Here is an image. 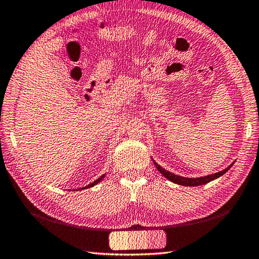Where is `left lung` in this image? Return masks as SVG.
<instances>
[{
    "mask_svg": "<svg viewBox=\"0 0 259 259\" xmlns=\"http://www.w3.org/2000/svg\"><path fill=\"white\" fill-rule=\"evenodd\" d=\"M153 162H154V165L156 166V169L159 170V171L163 175V176L169 179L170 182H172L175 184H178V185H183V186H199V185H204V184H207L209 182L213 181V179H217L218 177H221L224 175L226 171H229L230 168L232 165H233V163H232L231 165L227 166L226 169L222 170V171L219 172H216V174H212V175H208V176H204V177H199V178H186V177H182V176H178V175H175V174H171L170 171H166L165 169L162 168L161 165H159L156 163V162L153 160Z\"/></svg>",
    "mask_w": 259,
    "mask_h": 259,
    "instance_id": "obj_1",
    "label": "left lung"
}]
</instances>
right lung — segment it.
<instances>
[{
    "label": "right lung",
    "instance_id": "add662e5",
    "mask_svg": "<svg viewBox=\"0 0 259 259\" xmlns=\"http://www.w3.org/2000/svg\"><path fill=\"white\" fill-rule=\"evenodd\" d=\"M105 177V175H103V176H100L98 179H96V181L94 182V183H91V184H89V185L88 186H84V187H82V188H78V190H85V188H89V187H93V186H95V185H97V184L102 181V179Z\"/></svg>",
    "mask_w": 259,
    "mask_h": 259
}]
</instances>
